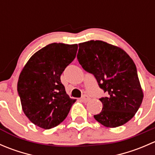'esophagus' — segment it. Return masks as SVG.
I'll return each mask as SVG.
<instances>
[{
    "mask_svg": "<svg viewBox=\"0 0 155 155\" xmlns=\"http://www.w3.org/2000/svg\"><path fill=\"white\" fill-rule=\"evenodd\" d=\"M89 100H90V97H89L87 96V95H84V96L82 97V98H81V101H82V102H85V103L87 102V101H88Z\"/></svg>",
    "mask_w": 155,
    "mask_h": 155,
    "instance_id": "1",
    "label": "esophagus"
}]
</instances>
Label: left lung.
<instances>
[{
	"instance_id": "left-lung-1",
	"label": "left lung",
	"mask_w": 155,
	"mask_h": 155,
	"mask_svg": "<svg viewBox=\"0 0 155 155\" xmlns=\"http://www.w3.org/2000/svg\"><path fill=\"white\" fill-rule=\"evenodd\" d=\"M79 47V64L108 94L100 99L103 109L94 118L107 127L126 124L137 113L144 97L134 61L122 48L102 40L84 42Z\"/></svg>"
}]
</instances>
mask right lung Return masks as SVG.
<instances>
[{
  "mask_svg": "<svg viewBox=\"0 0 155 155\" xmlns=\"http://www.w3.org/2000/svg\"><path fill=\"white\" fill-rule=\"evenodd\" d=\"M77 49V44H48L34 53L20 73L17 90L21 108L35 125L46 130L58 126L76 102L66 93L61 76Z\"/></svg>",
  "mask_w": 155,
  "mask_h": 155,
  "instance_id": "right-lung-1",
  "label": "right lung"
}]
</instances>
